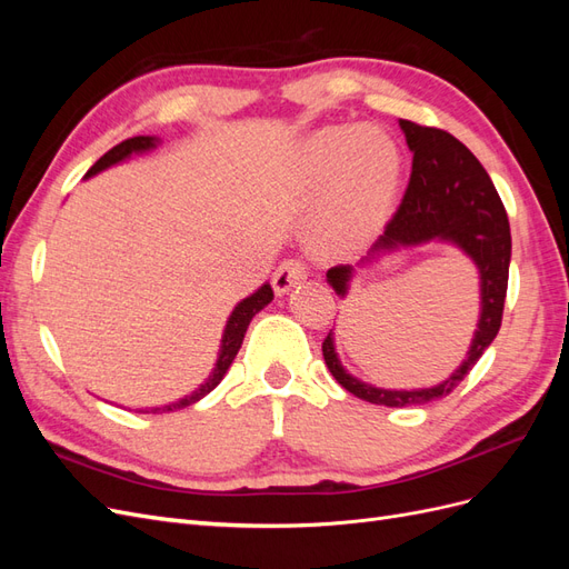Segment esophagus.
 Returning a JSON list of instances; mask_svg holds the SVG:
<instances>
[{
  "label": "esophagus",
  "mask_w": 569,
  "mask_h": 569,
  "mask_svg": "<svg viewBox=\"0 0 569 569\" xmlns=\"http://www.w3.org/2000/svg\"><path fill=\"white\" fill-rule=\"evenodd\" d=\"M306 278V266L299 261V258H284V261L278 266L272 274V289L274 295H287V291L299 284Z\"/></svg>",
  "instance_id": "obj_1"
}]
</instances>
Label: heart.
<instances>
[{"instance_id": "b5f03b06", "label": "heart", "mask_w": 569, "mask_h": 569, "mask_svg": "<svg viewBox=\"0 0 569 569\" xmlns=\"http://www.w3.org/2000/svg\"><path fill=\"white\" fill-rule=\"evenodd\" d=\"M301 168L311 180L332 176L327 209L311 237L322 256L351 251L377 232L401 178V151L372 126H332L308 137Z\"/></svg>"}]
</instances>
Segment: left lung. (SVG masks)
Listing matches in <instances>:
<instances>
[{"label":"left lung","instance_id":"obj_1","mask_svg":"<svg viewBox=\"0 0 569 569\" xmlns=\"http://www.w3.org/2000/svg\"><path fill=\"white\" fill-rule=\"evenodd\" d=\"M412 151V173L401 206L387 222L385 234L377 239L370 253L358 266L370 263L382 251L399 247H418L437 239L451 242L468 253L479 270L481 313L462 366L437 387L429 389H380L356 380L343 370L335 351L332 332L322 341L325 363L335 380L353 396L377 406L403 408L422 406L449 396L468 375L489 343L501 330L503 303L510 268V222L489 173L475 159V153L458 142L453 134L439 128L399 120ZM353 266H335L327 270V282L339 297H347Z\"/></svg>","mask_w":569,"mask_h":569}]
</instances>
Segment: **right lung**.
Masks as SVG:
<instances>
[{
	"instance_id": "add662e5",
	"label": "right lung",
	"mask_w": 569,
	"mask_h": 569,
	"mask_svg": "<svg viewBox=\"0 0 569 569\" xmlns=\"http://www.w3.org/2000/svg\"><path fill=\"white\" fill-rule=\"evenodd\" d=\"M157 142H159L157 137H144V134H140V137H130V140L120 142V144H116L113 149H109V151L104 153V157H101V159H99V161L88 170V176H84V178L97 176V173H101V170L109 168V166H113V163L126 161V159L130 157V153H142V151H149V149L157 147ZM270 301H272V287H270V284H263L261 289L253 291L251 297H247L244 301H239V303L234 306L232 316L228 318L226 332H222L220 353H218V360H216V368H213V372L209 375V380H206L197 391H192L189 396H184V399H180V401H176V403H168V406L149 408V410H144V412H170V410H180V408H187V406L197 403L199 399H203L206 393L213 391V389L220 385L222 377H226L228 368L232 366V360H234V356H237L239 347H242V341H244V335H247V327H249L251 318H253L258 311H263V308H266ZM140 412H142V410H140Z\"/></svg>"
}]
</instances>
